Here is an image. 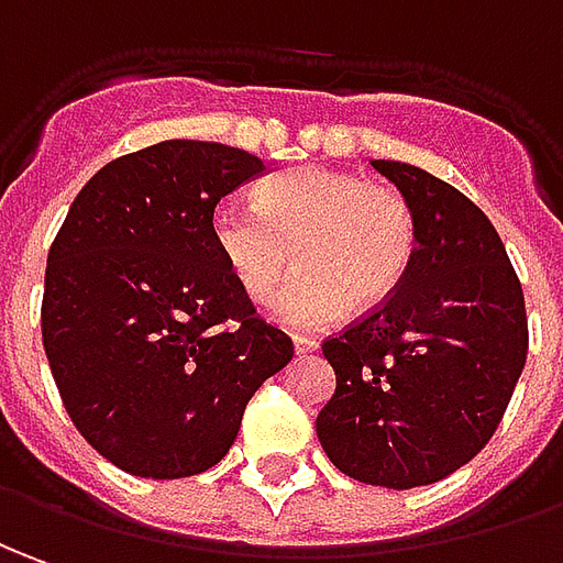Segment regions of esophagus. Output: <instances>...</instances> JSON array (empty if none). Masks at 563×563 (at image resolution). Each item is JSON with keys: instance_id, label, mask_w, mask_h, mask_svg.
Instances as JSON below:
<instances>
[{"instance_id": "34e87169", "label": "esophagus", "mask_w": 563, "mask_h": 563, "mask_svg": "<svg viewBox=\"0 0 563 563\" xmlns=\"http://www.w3.org/2000/svg\"><path fill=\"white\" fill-rule=\"evenodd\" d=\"M319 349V343L312 340V336H294V352L297 355H309V352H316Z\"/></svg>"}]
</instances>
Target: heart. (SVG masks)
Instances as JSON below:
<instances>
[{
  "label": "heart",
  "instance_id": "1",
  "mask_svg": "<svg viewBox=\"0 0 563 563\" xmlns=\"http://www.w3.org/2000/svg\"><path fill=\"white\" fill-rule=\"evenodd\" d=\"M211 239L244 297H275L273 319L328 328L355 309H377L401 288L417 257V211L401 189L333 168H290L257 189V201L223 199Z\"/></svg>",
  "mask_w": 563,
  "mask_h": 563
}]
</instances>
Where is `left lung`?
I'll return each mask as SVG.
<instances>
[{
    "instance_id": "left-lung-1",
    "label": "left lung",
    "mask_w": 563,
    "mask_h": 563,
    "mask_svg": "<svg viewBox=\"0 0 563 563\" xmlns=\"http://www.w3.org/2000/svg\"><path fill=\"white\" fill-rule=\"evenodd\" d=\"M374 168L417 211V257L401 288L321 343L336 374L316 432L343 475L422 487L482 451L527 362L525 290L475 201L405 162Z\"/></svg>"
}]
</instances>
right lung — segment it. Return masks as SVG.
Listing matches in <instances>:
<instances>
[{"label": "right lung", "instance_id": "1", "mask_svg": "<svg viewBox=\"0 0 563 563\" xmlns=\"http://www.w3.org/2000/svg\"><path fill=\"white\" fill-rule=\"evenodd\" d=\"M266 165L162 141L97 170L54 235L42 343L81 438L137 478L217 466L263 379L294 358L211 239V211Z\"/></svg>", "mask_w": 563, "mask_h": 563}]
</instances>
